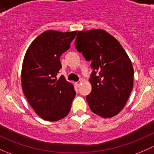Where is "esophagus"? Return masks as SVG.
<instances>
[{"label": "esophagus", "mask_w": 154, "mask_h": 154, "mask_svg": "<svg viewBox=\"0 0 154 154\" xmlns=\"http://www.w3.org/2000/svg\"><path fill=\"white\" fill-rule=\"evenodd\" d=\"M80 85H81V81H79V82H75V85H76L77 87H79V86H80Z\"/></svg>", "instance_id": "1"}]
</instances>
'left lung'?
I'll list each match as a JSON object with an SVG mask.
<instances>
[{"label":"left lung","instance_id":"left-lung-1","mask_svg":"<svg viewBox=\"0 0 154 154\" xmlns=\"http://www.w3.org/2000/svg\"><path fill=\"white\" fill-rule=\"evenodd\" d=\"M75 46L93 69L92 91L86 96L90 110L103 118L117 115L134 86V68L119 42L103 29L80 31Z\"/></svg>","mask_w":154,"mask_h":154}]
</instances>
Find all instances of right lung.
<instances>
[{
	"label": "right lung",
	"instance_id": "right-lung-1",
	"mask_svg": "<svg viewBox=\"0 0 154 154\" xmlns=\"http://www.w3.org/2000/svg\"><path fill=\"white\" fill-rule=\"evenodd\" d=\"M76 32L47 30L33 41L25 54L22 89L33 110L47 121L64 118L75 96L73 85L57 75L61 68L60 57L69 50Z\"/></svg>",
	"mask_w": 154,
	"mask_h": 154
}]
</instances>
